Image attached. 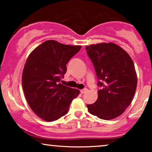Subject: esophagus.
<instances>
[{
	"instance_id": "34e87169",
	"label": "esophagus",
	"mask_w": 152,
	"mask_h": 152,
	"mask_svg": "<svg viewBox=\"0 0 152 152\" xmlns=\"http://www.w3.org/2000/svg\"><path fill=\"white\" fill-rule=\"evenodd\" d=\"M87 91H88V89H87V88H84V89H82V90L80 91V93H82V94H84V93H86Z\"/></svg>"
}]
</instances>
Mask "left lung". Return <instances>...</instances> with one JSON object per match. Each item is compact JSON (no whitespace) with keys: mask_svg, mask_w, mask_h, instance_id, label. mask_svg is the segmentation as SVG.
Here are the masks:
<instances>
[{"mask_svg":"<svg viewBox=\"0 0 152 152\" xmlns=\"http://www.w3.org/2000/svg\"><path fill=\"white\" fill-rule=\"evenodd\" d=\"M87 55L94 66L100 87L89 113L109 120L120 116L130 105L137 87V75L132 58L113 43L86 45Z\"/></svg>","mask_w":152,"mask_h":152,"instance_id":"left-lung-1","label":"left lung"}]
</instances>
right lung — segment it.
<instances>
[{
    "label": "right lung",
    "instance_id": "1",
    "mask_svg": "<svg viewBox=\"0 0 152 152\" xmlns=\"http://www.w3.org/2000/svg\"><path fill=\"white\" fill-rule=\"evenodd\" d=\"M81 45H64L55 40L45 41L28 56L22 74V86L27 102L37 116L47 122L67 114L80 91L59 84L68 61Z\"/></svg>",
    "mask_w": 152,
    "mask_h": 152
}]
</instances>
